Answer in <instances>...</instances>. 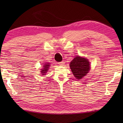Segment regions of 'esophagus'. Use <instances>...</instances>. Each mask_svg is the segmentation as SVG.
<instances>
[{
  "label": "esophagus",
  "mask_w": 123,
  "mask_h": 123,
  "mask_svg": "<svg viewBox=\"0 0 123 123\" xmlns=\"http://www.w3.org/2000/svg\"><path fill=\"white\" fill-rule=\"evenodd\" d=\"M60 66H63V64H64V61H62L61 62H59V63Z\"/></svg>",
  "instance_id": "obj_1"
}]
</instances>
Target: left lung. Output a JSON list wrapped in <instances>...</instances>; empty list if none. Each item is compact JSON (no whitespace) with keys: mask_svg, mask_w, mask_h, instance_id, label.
Instances as JSON below:
<instances>
[{"mask_svg":"<svg viewBox=\"0 0 123 123\" xmlns=\"http://www.w3.org/2000/svg\"><path fill=\"white\" fill-rule=\"evenodd\" d=\"M70 69L76 79L80 80L85 77L89 71L90 66L89 61L86 57L75 56L70 62Z\"/></svg>","mask_w":123,"mask_h":123,"instance_id":"obj_1","label":"left lung"}]
</instances>
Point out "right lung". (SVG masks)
<instances>
[{
  "label": "right lung",
  "mask_w": 123,
  "mask_h": 123,
  "mask_svg": "<svg viewBox=\"0 0 123 123\" xmlns=\"http://www.w3.org/2000/svg\"><path fill=\"white\" fill-rule=\"evenodd\" d=\"M45 64H44L43 65V68L41 70V74H42V75H44V74H46V73L48 71L49 67H50V64L49 63H45Z\"/></svg>",
  "instance_id": "1"
}]
</instances>
